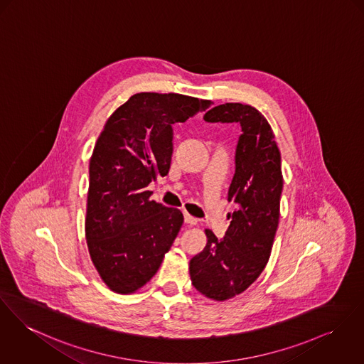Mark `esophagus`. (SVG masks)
Segmentation results:
<instances>
[{
	"mask_svg": "<svg viewBox=\"0 0 364 364\" xmlns=\"http://www.w3.org/2000/svg\"><path fill=\"white\" fill-rule=\"evenodd\" d=\"M184 222L187 224H191V225H194V224L198 223V220H196V218H193L191 215H188L187 212L184 213Z\"/></svg>",
	"mask_w": 364,
	"mask_h": 364,
	"instance_id": "1",
	"label": "esophagus"
}]
</instances>
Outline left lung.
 I'll return each mask as SVG.
<instances>
[{"mask_svg":"<svg viewBox=\"0 0 364 364\" xmlns=\"http://www.w3.org/2000/svg\"><path fill=\"white\" fill-rule=\"evenodd\" d=\"M209 123H238L235 173L228 188L230 225L190 260L193 285L206 298L225 301L244 292L264 270L280 219L281 155L264 116L251 105L227 102L205 113Z\"/></svg>","mask_w":364,"mask_h":364,"instance_id":"obj_1","label":"left lung"}]
</instances>
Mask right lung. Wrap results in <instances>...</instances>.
Returning a JSON list of instances; mask_svg holds the SVG:
<instances>
[{
    "instance_id": "1",
    "label": "right lung",
    "mask_w": 364,
    "mask_h": 364,
    "mask_svg": "<svg viewBox=\"0 0 364 364\" xmlns=\"http://www.w3.org/2000/svg\"><path fill=\"white\" fill-rule=\"evenodd\" d=\"M209 105L174 92L134 94L95 142L85 240L98 274L117 294H133L156 274L183 225V213L151 200L146 187L168 173L173 124Z\"/></svg>"
}]
</instances>
